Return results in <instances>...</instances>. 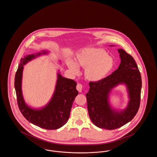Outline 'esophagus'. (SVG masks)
Masks as SVG:
<instances>
[{
	"instance_id": "1",
	"label": "esophagus",
	"mask_w": 157,
	"mask_h": 157,
	"mask_svg": "<svg viewBox=\"0 0 157 157\" xmlns=\"http://www.w3.org/2000/svg\"><path fill=\"white\" fill-rule=\"evenodd\" d=\"M82 88H83V86H82V84L81 83H78L77 85H76V89L79 92H81L82 90Z\"/></svg>"
}]
</instances>
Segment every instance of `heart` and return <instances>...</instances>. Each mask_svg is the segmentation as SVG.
Returning a JSON list of instances; mask_svg holds the SVG:
<instances>
[{
  "label": "heart",
  "mask_w": 157,
  "mask_h": 157,
  "mask_svg": "<svg viewBox=\"0 0 157 157\" xmlns=\"http://www.w3.org/2000/svg\"><path fill=\"white\" fill-rule=\"evenodd\" d=\"M69 69L76 74L79 73L78 67L85 68L84 75L90 81L102 80L112 71L113 60L104 50L99 48H85L77 53L75 62L67 60Z\"/></svg>",
  "instance_id": "obj_1"
}]
</instances>
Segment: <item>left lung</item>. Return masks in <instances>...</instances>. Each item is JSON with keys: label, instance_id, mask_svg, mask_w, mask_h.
Instances as JSON below:
<instances>
[{"label": "left lung", "instance_id": "1", "mask_svg": "<svg viewBox=\"0 0 157 157\" xmlns=\"http://www.w3.org/2000/svg\"><path fill=\"white\" fill-rule=\"evenodd\" d=\"M121 63L111 75L98 82H90L86 94L90 119L100 128L112 130L122 127L134 118L141 100L142 80L134 59L122 49H118ZM120 84L127 87L129 101L126 109L118 111L110 106L109 101L111 90Z\"/></svg>", "mask_w": 157, "mask_h": 157}]
</instances>
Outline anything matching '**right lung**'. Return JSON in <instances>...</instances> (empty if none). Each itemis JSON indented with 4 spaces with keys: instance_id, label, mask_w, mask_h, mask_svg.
<instances>
[{
    "instance_id": "1",
    "label": "right lung",
    "mask_w": 157,
    "mask_h": 157,
    "mask_svg": "<svg viewBox=\"0 0 157 157\" xmlns=\"http://www.w3.org/2000/svg\"><path fill=\"white\" fill-rule=\"evenodd\" d=\"M43 51L36 54L25 56L21 58L15 78V88L18 106L23 117L30 123L46 129H57L63 126L69 118L70 112L75 97L78 94L76 82L63 77L59 72L54 93L51 101L44 107L34 109L25 102L22 90L23 66L28 62L41 55L48 53Z\"/></svg>"
}]
</instances>
